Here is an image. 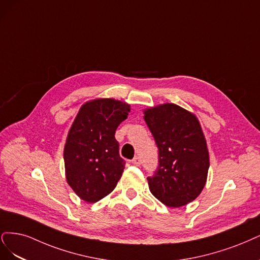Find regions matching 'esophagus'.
<instances>
[{
	"instance_id": "esophagus-1",
	"label": "esophagus",
	"mask_w": 260,
	"mask_h": 260,
	"mask_svg": "<svg viewBox=\"0 0 260 260\" xmlns=\"http://www.w3.org/2000/svg\"><path fill=\"white\" fill-rule=\"evenodd\" d=\"M132 163L134 164V165H136V166H139L140 164H141V160H140V157L139 156H135L132 160Z\"/></svg>"
}]
</instances>
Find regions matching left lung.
Here are the masks:
<instances>
[{
    "mask_svg": "<svg viewBox=\"0 0 260 260\" xmlns=\"http://www.w3.org/2000/svg\"><path fill=\"white\" fill-rule=\"evenodd\" d=\"M144 113L158 149V166L148 177L149 189L166 206L186 205L202 192L209 167L200 122L175 104L148 108Z\"/></svg>",
    "mask_w": 260,
    "mask_h": 260,
    "instance_id": "left-lung-1",
    "label": "left lung"
}]
</instances>
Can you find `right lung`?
Segmentation results:
<instances>
[{"instance_id": "obj_1", "label": "right lung", "mask_w": 260, "mask_h": 260, "mask_svg": "<svg viewBox=\"0 0 260 260\" xmlns=\"http://www.w3.org/2000/svg\"><path fill=\"white\" fill-rule=\"evenodd\" d=\"M129 105L112 98L85 103L71 125L63 149L66 178L82 200L95 203L111 193L125 161L114 135Z\"/></svg>"}]
</instances>
